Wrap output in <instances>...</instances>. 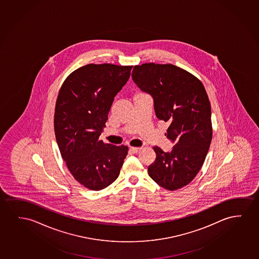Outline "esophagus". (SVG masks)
<instances>
[{
    "label": "esophagus",
    "mask_w": 259,
    "mask_h": 259,
    "mask_svg": "<svg viewBox=\"0 0 259 259\" xmlns=\"http://www.w3.org/2000/svg\"><path fill=\"white\" fill-rule=\"evenodd\" d=\"M140 150H141V147H131V148H130V151H131L132 153H138Z\"/></svg>",
    "instance_id": "34e87169"
}]
</instances>
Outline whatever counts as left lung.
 <instances>
[{"label": "left lung", "mask_w": 259, "mask_h": 259, "mask_svg": "<svg viewBox=\"0 0 259 259\" xmlns=\"http://www.w3.org/2000/svg\"><path fill=\"white\" fill-rule=\"evenodd\" d=\"M132 76L141 91L153 97L157 118L169 124L165 136L173 144L169 153L153 146L156 159L148 167V175L165 189H180L200 171L211 143L208 94L197 77L171 64L135 66Z\"/></svg>", "instance_id": "8db88e82"}]
</instances>
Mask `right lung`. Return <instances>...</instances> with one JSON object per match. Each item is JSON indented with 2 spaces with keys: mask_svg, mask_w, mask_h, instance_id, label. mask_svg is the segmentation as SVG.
Here are the masks:
<instances>
[{
  "mask_svg": "<svg viewBox=\"0 0 259 259\" xmlns=\"http://www.w3.org/2000/svg\"><path fill=\"white\" fill-rule=\"evenodd\" d=\"M132 66L89 64L70 73L59 90L54 131L63 160L77 182L99 191L116 180L127 146L99 140L114 97Z\"/></svg>",
  "mask_w": 259,
  "mask_h": 259,
  "instance_id": "1",
  "label": "right lung"
}]
</instances>
